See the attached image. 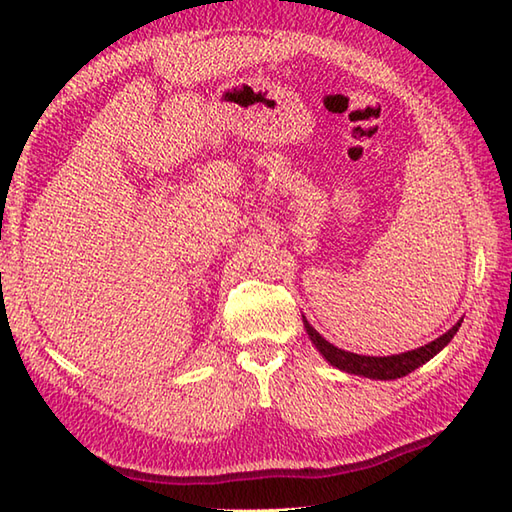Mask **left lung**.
<instances>
[{
  "instance_id": "1",
  "label": "left lung",
  "mask_w": 512,
  "mask_h": 512,
  "mask_svg": "<svg viewBox=\"0 0 512 512\" xmlns=\"http://www.w3.org/2000/svg\"><path fill=\"white\" fill-rule=\"evenodd\" d=\"M303 325H306V332L310 336V341L314 343V347L323 354L325 361L330 365L343 369L347 374H356V376H365V378H374V380H394V378H402L411 374L413 369H418L420 365H424L427 361H431L444 345H449L451 339L455 336V332L460 330L462 321H458L453 325L449 332H444L440 339L431 341L427 345L418 347V350H411L405 354H394V356H361L354 352H345L334 347L330 341H325L323 336L312 328V325L303 319Z\"/></svg>"
}]
</instances>
